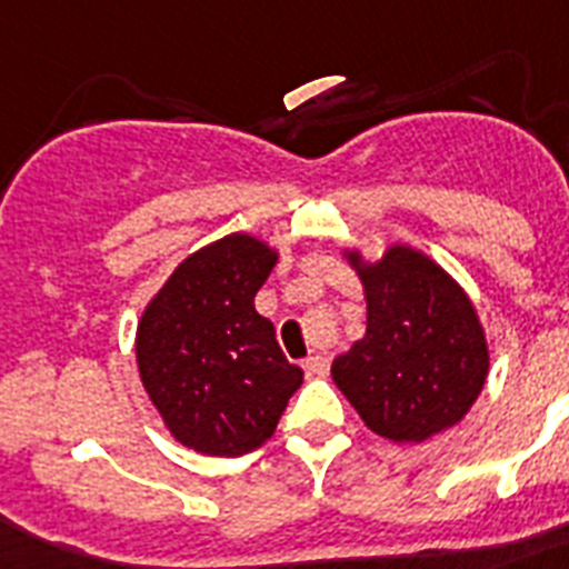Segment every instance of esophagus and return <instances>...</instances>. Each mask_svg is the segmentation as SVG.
<instances>
[{"instance_id":"esophagus-1","label":"esophagus","mask_w":569,"mask_h":569,"mask_svg":"<svg viewBox=\"0 0 569 569\" xmlns=\"http://www.w3.org/2000/svg\"><path fill=\"white\" fill-rule=\"evenodd\" d=\"M303 371H307L309 377H325V373L330 371V359H327L325 353H312V357L303 359Z\"/></svg>"}]
</instances>
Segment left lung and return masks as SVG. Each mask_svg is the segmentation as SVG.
Wrapping results in <instances>:
<instances>
[{
	"instance_id": "8db88e82",
	"label": "left lung",
	"mask_w": 569,
	"mask_h": 569,
	"mask_svg": "<svg viewBox=\"0 0 569 569\" xmlns=\"http://www.w3.org/2000/svg\"><path fill=\"white\" fill-rule=\"evenodd\" d=\"M368 330L332 362V380L359 418L391 441H427L459 423L488 373L477 309L459 283L423 253L395 244L359 266Z\"/></svg>"
}]
</instances>
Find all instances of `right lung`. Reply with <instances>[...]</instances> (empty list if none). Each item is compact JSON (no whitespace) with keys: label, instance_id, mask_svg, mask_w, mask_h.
Returning <instances> with one entry per match:
<instances>
[{"label":"right lung","instance_id":"obj_1","mask_svg":"<svg viewBox=\"0 0 569 569\" xmlns=\"http://www.w3.org/2000/svg\"><path fill=\"white\" fill-rule=\"evenodd\" d=\"M277 253L233 233L180 262L142 312L137 365L151 403L180 445L242 456L274 436L303 371L253 309Z\"/></svg>","mask_w":569,"mask_h":569}]
</instances>
